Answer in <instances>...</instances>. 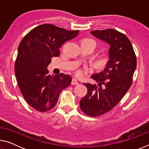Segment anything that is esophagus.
I'll return each instance as SVG.
<instances>
[{"label":"esophagus","instance_id":"34e87169","mask_svg":"<svg viewBox=\"0 0 149 149\" xmlns=\"http://www.w3.org/2000/svg\"><path fill=\"white\" fill-rule=\"evenodd\" d=\"M71 84H72V85H77L78 84H79V83H78L77 81L75 79H73L72 81Z\"/></svg>","mask_w":149,"mask_h":149}]
</instances>
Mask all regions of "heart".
<instances>
[{
    "instance_id": "heart-1",
    "label": "heart",
    "mask_w": 149,
    "mask_h": 149,
    "mask_svg": "<svg viewBox=\"0 0 149 149\" xmlns=\"http://www.w3.org/2000/svg\"><path fill=\"white\" fill-rule=\"evenodd\" d=\"M83 41H88L91 43L94 48H95L96 46V42L94 41V40L93 39H85L83 40ZM108 57L107 56H104L101 58L99 60V64L100 65H101V66H104L106 64H107V63L108 62ZM90 71V69L88 67H84V68H81V69H78L76 70V72H75V75H76V77H84L85 75H86L88 72Z\"/></svg>"
}]
</instances>
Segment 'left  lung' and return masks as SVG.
Segmentation results:
<instances>
[{"mask_svg": "<svg viewBox=\"0 0 149 149\" xmlns=\"http://www.w3.org/2000/svg\"><path fill=\"white\" fill-rule=\"evenodd\" d=\"M93 36L110 45L108 61L103 71L93 74L97 85L84 84L87 93L80 100V108L90 116H99L112 109L132 84L137 60L126 35L114 29L95 30Z\"/></svg>", "mask_w": 149, "mask_h": 149, "instance_id": "obj_1", "label": "left lung"}]
</instances>
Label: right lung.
Segmentation results:
<instances>
[{
    "instance_id": "obj_1",
    "label": "right lung",
    "mask_w": 149,
    "mask_h": 149,
    "mask_svg": "<svg viewBox=\"0 0 149 149\" xmlns=\"http://www.w3.org/2000/svg\"><path fill=\"white\" fill-rule=\"evenodd\" d=\"M79 32L45 24L33 29L20 42L15 74L25 100L36 110L46 112L53 108L60 93L71 84L69 75L60 74L52 77L48 75L47 68L52 57L59 56L62 45Z\"/></svg>"
}]
</instances>
